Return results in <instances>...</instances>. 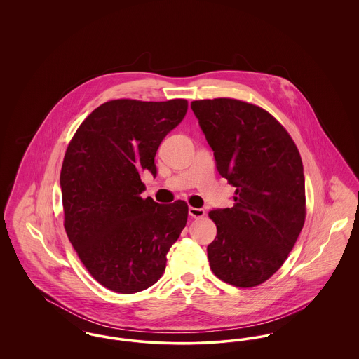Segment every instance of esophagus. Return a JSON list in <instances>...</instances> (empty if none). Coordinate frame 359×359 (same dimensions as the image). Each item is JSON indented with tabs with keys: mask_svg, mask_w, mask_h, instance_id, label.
<instances>
[{
	"mask_svg": "<svg viewBox=\"0 0 359 359\" xmlns=\"http://www.w3.org/2000/svg\"><path fill=\"white\" fill-rule=\"evenodd\" d=\"M188 214L192 218H203L205 215V210L203 208H196V207H189Z\"/></svg>",
	"mask_w": 359,
	"mask_h": 359,
	"instance_id": "obj_1",
	"label": "esophagus"
}]
</instances>
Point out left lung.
<instances>
[{"label": "left lung", "instance_id": "1", "mask_svg": "<svg viewBox=\"0 0 359 359\" xmlns=\"http://www.w3.org/2000/svg\"><path fill=\"white\" fill-rule=\"evenodd\" d=\"M191 109L217 170L236 187L231 208L208 214L217 224L207 246L211 271L234 287H256L281 268L304 226L302 157L284 126L256 104L215 98Z\"/></svg>", "mask_w": 359, "mask_h": 359}]
</instances>
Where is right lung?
<instances>
[{
    "label": "right lung",
    "instance_id": "add662e5",
    "mask_svg": "<svg viewBox=\"0 0 359 359\" xmlns=\"http://www.w3.org/2000/svg\"><path fill=\"white\" fill-rule=\"evenodd\" d=\"M187 109L186 100L109 101L69 141L60 172L65 229L86 269L107 290L152 287L187 223L186 202L141 198V175L156 176V152Z\"/></svg>",
    "mask_w": 359,
    "mask_h": 359
}]
</instances>
